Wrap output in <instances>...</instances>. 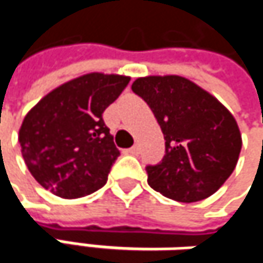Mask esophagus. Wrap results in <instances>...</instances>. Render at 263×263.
<instances>
[{
	"label": "esophagus",
	"mask_w": 263,
	"mask_h": 263,
	"mask_svg": "<svg viewBox=\"0 0 263 263\" xmlns=\"http://www.w3.org/2000/svg\"><path fill=\"white\" fill-rule=\"evenodd\" d=\"M126 152L131 154V155H137V154H138V146H132V147H129Z\"/></svg>",
	"instance_id": "34e87169"
}]
</instances>
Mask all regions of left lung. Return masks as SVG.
<instances>
[{
  "instance_id": "8db88e82",
  "label": "left lung",
  "mask_w": 263,
  "mask_h": 263,
  "mask_svg": "<svg viewBox=\"0 0 263 263\" xmlns=\"http://www.w3.org/2000/svg\"><path fill=\"white\" fill-rule=\"evenodd\" d=\"M152 109L166 140L147 183L166 198L196 202L212 196L233 174L242 135L233 114L209 91L183 76H146L132 83Z\"/></svg>"
}]
</instances>
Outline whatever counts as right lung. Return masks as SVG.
<instances>
[{
  "label": "right lung",
  "mask_w": 263,
  "mask_h": 263,
  "mask_svg": "<svg viewBox=\"0 0 263 263\" xmlns=\"http://www.w3.org/2000/svg\"><path fill=\"white\" fill-rule=\"evenodd\" d=\"M129 80L88 73L51 89L27 112L18 141L30 174L44 189L74 199L105 185L120 151L102 114Z\"/></svg>",
  "instance_id": "obj_1"
}]
</instances>
